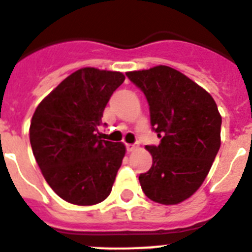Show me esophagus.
<instances>
[{
  "label": "esophagus",
  "mask_w": 252,
  "mask_h": 252,
  "mask_svg": "<svg viewBox=\"0 0 252 252\" xmlns=\"http://www.w3.org/2000/svg\"><path fill=\"white\" fill-rule=\"evenodd\" d=\"M137 149L136 145H132V144H126V150L128 151V153H132V151H135Z\"/></svg>",
  "instance_id": "1"
}]
</instances>
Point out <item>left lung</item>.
Masks as SVG:
<instances>
[{"label":"left lung","instance_id":"1","mask_svg":"<svg viewBox=\"0 0 252 252\" xmlns=\"http://www.w3.org/2000/svg\"><path fill=\"white\" fill-rule=\"evenodd\" d=\"M150 107L153 130L161 139L146 146L150 170L140 174L142 192L160 204H178L194 194L221 146L222 117L212 95L166 65L127 72Z\"/></svg>","mask_w":252,"mask_h":252}]
</instances>
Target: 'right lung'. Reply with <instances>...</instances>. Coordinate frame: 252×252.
<instances>
[{"label":"right lung","instance_id":"add662e5","mask_svg":"<svg viewBox=\"0 0 252 252\" xmlns=\"http://www.w3.org/2000/svg\"><path fill=\"white\" fill-rule=\"evenodd\" d=\"M125 81L120 72L82 68L66 77L35 110L30 144L50 188L77 206L104 201L126 148L102 140L98 126L111 95Z\"/></svg>","mask_w":252,"mask_h":252}]
</instances>
